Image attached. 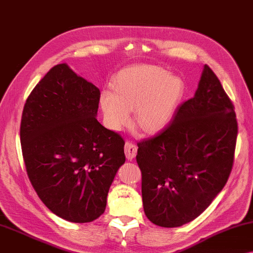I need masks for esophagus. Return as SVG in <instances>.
I'll return each instance as SVG.
<instances>
[{
    "label": "esophagus",
    "mask_w": 253,
    "mask_h": 253,
    "mask_svg": "<svg viewBox=\"0 0 253 253\" xmlns=\"http://www.w3.org/2000/svg\"><path fill=\"white\" fill-rule=\"evenodd\" d=\"M137 149H138V147L134 142L126 141V145H124V151H126V158L132 161V159L135 157V155H137Z\"/></svg>",
    "instance_id": "34e87169"
}]
</instances>
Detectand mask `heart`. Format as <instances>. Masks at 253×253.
I'll return each mask as SVG.
<instances>
[{
  "mask_svg": "<svg viewBox=\"0 0 253 253\" xmlns=\"http://www.w3.org/2000/svg\"><path fill=\"white\" fill-rule=\"evenodd\" d=\"M181 91V81L166 76L164 70L131 68L116 77L114 92H103L100 105L110 129H123L130 121V111L134 110V126L151 133L169 122Z\"/></svg>",
  "mask_w": 253,
  "mask_h": 253,
  "instance_id": "heart-1",
  "label": "heart"
}]
</instances>
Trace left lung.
Returning <instances> with one entry per match:
<instances>
[{
    "instance_id": "8db88e82",
    "label": "left lung",
    "mask_w": 253,
    "mask_h": 253,
    "mask_svg": "<svg viewBox=\"0 0 253 253\" xmlns=\"http://www.w3.org/2000/svg\"><path fill=\"white\" fill-rule=\"evenodd\" d=\"M238 121L218 78L205 65L196 94L153 138L138 142L146 216L178 227L206 211L230 177Z\"/></svg>"
}]
</instances>
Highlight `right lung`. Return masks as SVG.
I'll use <instances>...</instances> for the list:
<instances>
[{"instance_id":"1","label":"right lung","mask_w":253,"mask_h":253,"mask_svg":"<svg viewBox=\"0 0 253 253\" xmlns=\"http://www.w3.org/2000/svg\"><path fill=\"white\" fill-rule=\"evenodd\" d=\"M100 91L67 64L53 67L26 100L20 124L29 181L50 211L89 223L105 211L126 162L124 139L97 121Z\"/></svg>"}]
</instances>
